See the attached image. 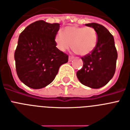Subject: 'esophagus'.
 Masks as SVG:
<instances>
[{"label": "esophagus", "mask_w": 130, "mask_h": 130, "mask_svg": "<svg viewBox=\"0 0 130 130\" xmlns=\"http://www.w3.org/2000/svg\"><path fill=\"white\" fill-rule=\"evenodd\" d=\"M73 57H71V56H69V59H68V61L71 62L73 60Z\"/></svg>", "instance_id": "1"}]
</instances>
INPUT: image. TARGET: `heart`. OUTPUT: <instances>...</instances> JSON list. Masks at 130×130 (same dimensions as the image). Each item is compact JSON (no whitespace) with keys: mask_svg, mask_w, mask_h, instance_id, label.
<instances>
[{"mask_svg":"<svg viewBox=\"0 0 130 130\" xmlns=\"http://www.w3.org/2000/svg\"><path fill=\"white\" fill-rule=\"evenodd\" d=\"M56 45L61 51H65L72 45L73 50L82 56L89 55L95 48L98 35L91 27H67L64 32H58L55 38Z\"/></svg>","mask_w":130,"mask_h":130,"instance_id":"1","label":"heart"}]
</instances>
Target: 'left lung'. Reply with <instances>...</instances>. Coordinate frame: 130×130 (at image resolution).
<instances>
[{
	"label": "left lung",
	"instance_id": "left-lung-1",
	"mask_svg": "<svg viewBox=\"0 0 130 130\" xmlns=\"http://www.w3.org/2000/svg\"><path fill=\"white\" fill-rule=\"evenodd\" d=\"M85 26L95 30L98 43L90 54L82 57L83 68L77 72V77L83 85L99 89L106 85L114 75L118 53L113 37L105 27L95 23L85 24Z\"/></svg>",
	"mask_w": 130,
	"mask_h": 130
}]
</instances>
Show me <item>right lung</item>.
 <instances>
[{"mask_svg":"<svg viewBox=\"0 0 130 130\" xmlns=\"http://www.w3.org/2000/svg\"><path fill=\"white\" fill-rule=\"evenodd\" d=\"M60 24L44 21L31 23L21 32L14 52L19 79L32 89H41L54 80L68 55L56 47L55 38Z\"/></svg>","mask_w":130,"mask_h":130,"instance_id":"1","label":"right lung"}]
</instances>
